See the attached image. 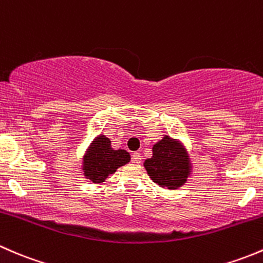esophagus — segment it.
<instances>
[{
  "label": "esophagus",
  "instance_id": "obj_1",
  "mask_svg": "<svg viewBox=\"0 0 263 263\" xmlns=\"http://www.w3.org/2000/svg\"><path fill=\"white\" fill-rule=\"evenodd\" d=\"M133 163L135 164H139L142 163V156H140V153H138V152H135V153H133Z\"/></svg>",
  "mask_w": 263,
  "mask_h": 263
}]
</instances>
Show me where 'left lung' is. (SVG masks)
Returning a JSON list of instances; mask_svg holds the SVG:
<instances>
[{"instance_id":"8db88e82","label":"left lung","mask_w":263,"mask_h":263,"mask_svg":"<svg viewBox=\"0 0 263 263\" xmlns=\"http://www.w3.org/2000/svg\"><path fill=\"white\" fill-rule=\"evenodd\" d=\"M152 157L143 163L148 176L159 187L177 190L192 173V161L182 140L164 135L154 143Z\"/></svg>"}]
</instances>
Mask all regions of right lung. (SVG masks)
<instances>
[{
	"mask_svg": "<svg viewBox=\"0 0 263 263\" xmlns=\"http://www.w3.org/2000/svg\"><path fill=\"white\" fill-rule=\"evenodd\" d=\"M130 158V154L125 149H114L111 140L101 133L86 148L82 156L81 173L92 183H102L116 170L129 163Z\"/></svg>",
	"mask_w": 263,
	"mask_h": 263,
	"instance_id": "1",
	"label": "right lung"
}]
</instances>
